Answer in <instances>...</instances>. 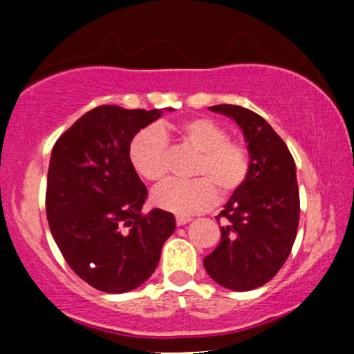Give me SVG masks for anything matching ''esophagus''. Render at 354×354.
<instances>
[{"label": "esophagus", "instance_id": "esophagus-1", "mask_svg": "<svg viewBox=\"0 0 354 354\" xmlns=\"http://www.w3.org/2000/svg\"><path fill=\"white\" fill-rule=\"evenodd\" d=\"M189 221H191L189 216H176V225L178 226L186 225V223H189Z\"/></svg>", "mask_w": 354, "mask_h": 354}]
</instances>
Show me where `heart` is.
I'll list each match as a JSON object with an SVG mask.
<instances>
[{
	"label": "heart",
	"mask_w": 354,
	"mask_h": 354,
	"mask_svg": "<svg viewBox=\"0 0 354 354\" xmlns=\"http://www.w3.org/2000/svg\"><path fill=\"white\" fill-rule=\"evenodd\" d=\"M171 131L183 143L198 151L191 166L193 180H169L153 191L158 208L176 214H193L211 208L218 194L233 196L251 171L246 145L228 138V129L211 118L196 116L168 129L154 126L140 129L129 143V161L148 181H161L168 173V140Z\"/></svg>",
	"instance_id": "heart-1"
}]
</instances>
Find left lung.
Masks as SVG:
<instances>
[{
  "mask_svg": "<svg viewBox=\"0 0 354 354\" xmlns=\"http://www.w3.org/2000/svg\"><path fill=\"white\" fill-rule=\"evenodd\" d=\"M209 109L243 129L251 171L216 216L225 219L221 243L203 263L218 284L250 291L274 278L293 248L299 223L296 166L286 143L254 111L236 104Z\"/></svg>",
  "mask_w": 354,
  "mask_h": 354,
  "instance_id": "left-lung-1",
  "label": "left lung"
}]
</instances>
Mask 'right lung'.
Returning <instances> with one entry per match:
<instances>
[{
    "label": "right lung",
    "mask_w": 354,
    "mask_h": 354,
    "mask_svg": "<svg viewBox=\"0 0 354 354\" xmlns=\"http://www.w3.org/2000/svg\"><path fill=\"white\" fill-rule=\"evenodd\" d=\"M160 116V109L103 104L53 146L46 186L51 234L71 270L104 293L143 284L176 228L168 211L141 213L148 189L129 161L133 136Z\"/></svg>",
    "instance_id": "obj_1"
}]
</instances>
